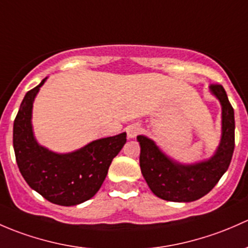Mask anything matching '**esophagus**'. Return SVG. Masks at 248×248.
Instances as JSON below:
<instances>
[{"instance_id": "esophagus-1", "label": "esophagus", "mask_w": 248, "mask_h": 248, "mask_svg": "<svg viewBox=\"0 0 248 248\" xmlns=\"http://www.w3.org/2000/svg\"><path fill=\"white\" fill-rule=\"evenodd\" d=\"M140 132V125L139 124H131L126 127V134L129 139H135Z\"/></svg>"}]
</instances>
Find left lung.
Here are the masks:
<instances>
[{"label": "left lung", "mask_w": 248, "mask_h": 248, "mask_svg": "<svg viewBox=\"0 0 248 248\" xmlns=\"http://www.w3.org/2000/svg\"><path fill=\"white\" fill-rule=\"evenodd\" d=\"M210 92L222 106V136L215 154L205 161L183 165L170 157L153 140L140 135V166L155 196L170 202H193L210 192L231 165L235 145L234 109L221 85H210Z\"/></svg>", "instance_id": "left-lung-1"}]
</instances>
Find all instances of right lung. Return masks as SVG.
<instances>
[{
    "label": "right lung",
    "instance_id": "1",
    "mask_svg": "<svg viewBox=\"0 0 248 248\" xmlns=\"http://www.w3.org/2000/svg\"><path fill=\"white\" fill-rule=\"evenodd\" d=\"M46 78L26 93L13 127V145L20 173L45 200L63 206L91 200L105 180L113 157L126 142V132L100 139L76 152L57 154L42 147L32 129V107Z\"/></svg>",
    "mask_w": 248,
    "mask_h": 248
}]
</instances>
